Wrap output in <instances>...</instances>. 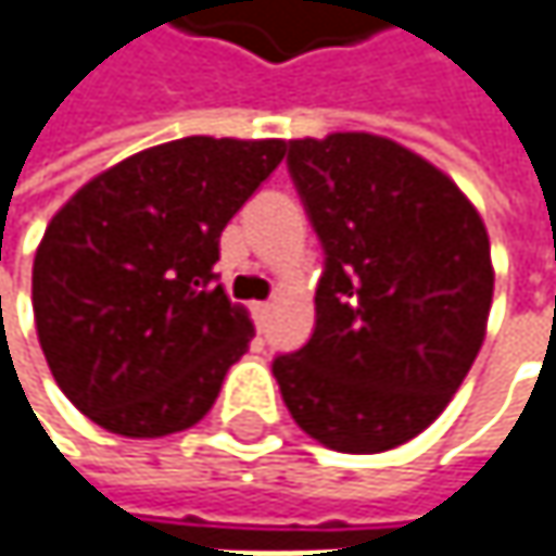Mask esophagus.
Listing matches in <instances>:
<instances>
[{
  "instance_id": "esophagus-1",
  "label": "esophagus",
  "mask_w": 556,
  "mask_h": 556,
  "mask_svg": "<svg viewBox=\"0 0 556 556\" xmlns=\"http://www.w3.org/2000/svg\"><path fill=\"white\" fill-rule=\"evenodd\" d=\"M268 314H271V304H268V301H258V304H252V317H255V324H258V327L268 320Z\"/></svg>"
}]
</instances>
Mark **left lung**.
Wrapping results in <instances>:
<instances>
[{"label":"left lung","mask_w":556,"mask_h":556,"mask_svg":"<svg viewBox=\"0 0 556 556\" xmlns=\"http://www.w3.org/2000/svg\"><path fill=\"white\" fill-rule=\"evenodd\" d=\"M288 174L324 249L311 340L271 363L301 430L382 453L463 386L492 307L489 236L459 187L369 132L288 141Z\"/></svg>","instance_id":"obj_1"}]
</instances>
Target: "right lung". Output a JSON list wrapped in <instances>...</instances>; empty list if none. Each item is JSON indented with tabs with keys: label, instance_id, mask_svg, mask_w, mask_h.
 Segmentation results:
<instances>
[{
	"label": "right lung",
	"instance_id": "1",
	"mask_svg": "<svg viewBox=\"0 0 556 556\" xmlns=\"http://www.w3.org/2000/svg\"><path fill=\"white\" fill-rule=\"evenodd\" d=\"M285 141L190 136L80 187L45 229L31 307L61 392L100 427H193L249 350L252 324L216 285L219 236L271 177Z\"/></svg>",
	"mask_w": 556,
	"mask_h": 556
}]
</instances>
